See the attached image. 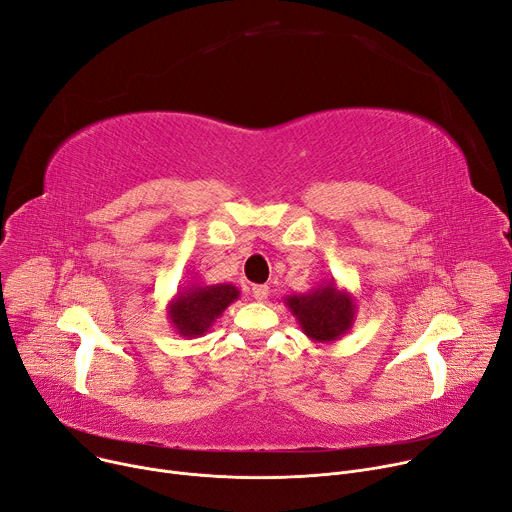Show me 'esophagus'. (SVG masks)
Wrapping results in <instances>:
<instances>
[{"label": "esophagus", "instance_id": "esophagus-1", "mask_svg": "<svg viewBox=\"0 0 512 512\" xmlns=\"http://www.w3.org/2000/svg\"><path fill=\"white\" fill-rule=\"evenodd\" d=\"M252 297H254L256 301H266V297H268V287H266V285H254V287H252Z\"/></svg>", "mask_w": 512, "mask_h": 512}]
</instances>
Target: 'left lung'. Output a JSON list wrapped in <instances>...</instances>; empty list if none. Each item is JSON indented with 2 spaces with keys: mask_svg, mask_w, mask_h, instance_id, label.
I'll list each match as a JSON object with an SVG mask.
<instances>
[{
  "mask_svg": "<svg viewBox=\"0 0 512 512\" xmlns=\"http://www.w3.org/2000/svg\"><path fill=\"white\" fill-rule=\"evenodd\" d=\"M285 305L293 313L301 332L311 342H336L357 320V301L350 291L340 289L334 279L309 293L287 295Z\"/></svg>",
  "mask_w": 512,
  "mask_h": 512,
  "instance_id": "8db88e82",
  "label": "left lung"
}]
</instances>
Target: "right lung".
<instances>
[{
	"label": "right lung",
	"mask_w": 512,
	"mask_h": 512,
	"mask_svg": "<svg viewBox=\"0 0 512 512\" xmlns=\"http://www.w3.org/2000/svg\"><path fill=\"white\" fill-rule=\"evenodd\" d=\"M235 299H240V289L231 283H188V287L178 289L166 307L170 326L188 340L205 336Z\"/></svg>",
	"instance_id": "obj_1"
}]
</instances>
